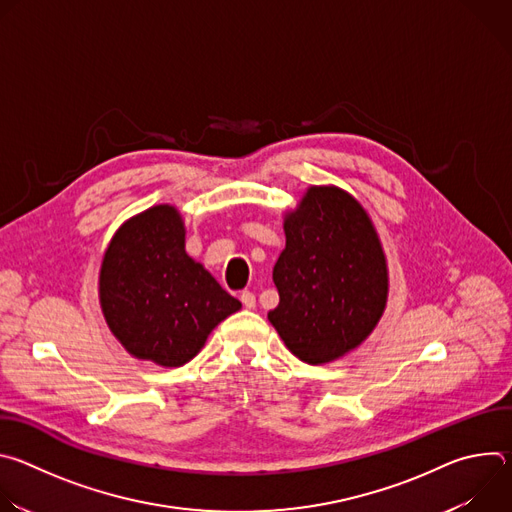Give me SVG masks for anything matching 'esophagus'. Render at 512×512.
I'll list each match as a JSON object with an SVG mask.
<instances>
[{"instance_id": "obj_1", "label": "esophagus", "mask_w": 512, "mask_h": 512, "mask_svg": "<svg viewBox=\"0 0 512 512\" xmlns=\"http://www.w3.org/2000/svg\"><path fill=\"white\" fill-rule=\"evenodd\" d=\"M241 302H243V306H245L247 310H253V308H255V294H253V291H243V294H241Z\"/></svg>"}]
</instances>
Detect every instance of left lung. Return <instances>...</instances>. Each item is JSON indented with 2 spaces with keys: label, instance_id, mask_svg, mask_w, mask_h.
<instances>
[{
  "label": "left lung",
  "instance_id": "left-lung-1",
  "mask_svg": "<svg viewBox=\"0 0 512 512\" xmlns=\"http://www.w3.org/2000/svg\"><path fill=\"white\" fill-rule=\"evenodd\" d=\"M285 249L273 281L279 304L267 314L283 344L308 364L358 348L389 298V267L362 204L338 186H310L283 214Z\"/></svg>",
  "mask_w": 512,
  "mask_h": 512
}]
</instances>
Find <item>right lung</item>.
Wrapping results in <instances>:
<instances>
[{
	"mask_svg": "<svg viewBox=\"0 0 512 512\" xmlns=\"http://www.w3.org/2000/svg\"><path fill=\"white\" fill-rule=\"evenodd\" d=\"M99 302L121 346L139 360L176 369L241 302L186 253L180 210L156 204L115 231L99 271Z\"/></svg>",
	"mask_w": 512,
	"mask_h": 512,
	"instance_id": "obj_1",
	"label": "right lung"
}]
</instances>
